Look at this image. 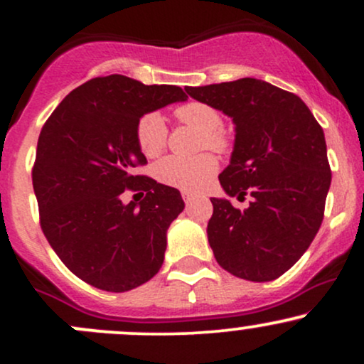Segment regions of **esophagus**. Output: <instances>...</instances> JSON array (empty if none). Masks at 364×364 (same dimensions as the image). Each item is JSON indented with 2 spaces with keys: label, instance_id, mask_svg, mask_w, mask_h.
Wrapping results in <instances>:
<instances>
[{
  "label": "esophagus",
  "instance_id": "esophagus-1",
  "mask_svg": "<svg viewBox=\"0 0 364 364\" xmlns=\"http://www.w3.org/2000/svg\"><path fill=\"white\" fill-rule=\"evenodd\" d=\"M181 195H183V200H185L186 205H190V203L193 202V200H195V195L191 193V191H183Z\"/></svg>",
  "mask_w": 364,
  "mask_h": 364
}]
</instances>
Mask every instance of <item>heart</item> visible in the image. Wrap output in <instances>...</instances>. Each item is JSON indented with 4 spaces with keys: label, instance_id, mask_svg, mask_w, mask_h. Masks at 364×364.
<instances>
[{
    "label": "heart",
    "instance_id": "b5f03b06",
    "mask_svg": "<svg viewBox=\"0 0 364 364\" xmlns=\"http://www.w3.org/2000/svg\"><path fill=\"white\" fill-rule=\"evenodd\" d=\"M179 123L198 129L200 147H208L217 152L228 149V139L223 135V118L219 111L203 102H186L174 111ZM168 128L159 112H149L140 119L136 128L139 147L147 157H156L166 147ZM156 178L162 185H168L178 190L198 191L210 181L217 173V159L210 154H202L193 159H183L169 156L157 162L154 168Z\"/></svg>",
    "mask_w": 364,
    "mask_h": 364
}]
</instances>
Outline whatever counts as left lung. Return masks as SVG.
I'll use <instances>...</instances> for the list:
<instances>
[{
	"label": "left lung",
	"instance_id": "1",
	"mask_svg": "<svg viewBox=\"0 0 364 364\" xmlns=\"http://www.w3.org/2000/svg\"><path fill=\"white\" fill-rule=\"evenodd\" d=\"M185 90L232 119L235 147L219 181L228 196H253L243 212L210 198L215 260L246 281H274L301 258L323 220L332 181L323 129L298 95L257 78Z\"/></svg>",
	"mask_w": 364,
	"mask_h": 364
}]
</instances>
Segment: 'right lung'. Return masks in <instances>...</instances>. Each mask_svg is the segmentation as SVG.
<instances>
[{
	"mask_svg": "<svg viewBox=\"0 0 364 364\" xmlns=\"http://www.w3.org/2000/svg\"><path fill=\"white\" fill-rule=\"evenodd\" d=\"M186 99L181 87L107 75L70 92L41 129L32 171L41 228L61 262L97 289H135L162 267L185 202L176 188L135 173L147 164L136 128L144 114ZM124 189L146 198L123 204Z\"/></svg>",
	"mask_w": 364,
	"mask_h": 364,
	"instance_id": "1",
	"label": "right lung"
}]
</instances>
